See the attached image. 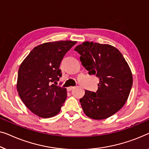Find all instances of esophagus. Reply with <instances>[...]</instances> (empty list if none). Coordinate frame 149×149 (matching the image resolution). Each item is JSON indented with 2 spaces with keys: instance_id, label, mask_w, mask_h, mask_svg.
I'll list each match as a JSON object with an SVG mask.
<instances>
[{
  "instance_id": "34e87169",
  "label": "esophagus",
  "mask_w": 149,
  "mask_h": 149,
  "mask_svg": "<svg viewBox=\"0 0 149 149\" xmlns=\"http://www.w3.org/2000/svg\"><path fill=\"white\" fill-rule=\"evenodd\" d=\"M74 88H75L74 86H70V87H68V91H72V90L74 89Z\"/></svg>"
}]
</instances>
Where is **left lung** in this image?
<instances>
[{
	"mask_svg": "<svg viewBox=\"0 0 149 149\" xmlns=\"http://www.w3.org/2000/svg\"><path fill=\"white\" fill-rule=\"evenodd\" d=\"M75 51L90 75L99 78L97 91H85L79 99L84 112L90 118L104 119L116 113L127 101L132 86L130 68L118 49L109 45L84 42Z\"/></svg>",
	"mask_w": 149,
	"mask_h": 149,
	"instance_id": "1",
	"label": "left lung"
}]
</instances>
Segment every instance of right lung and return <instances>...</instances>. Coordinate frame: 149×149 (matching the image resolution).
Returning a JSON list of instances; mask_svg holds the SVG:
<instances>
[{"mask_svg": "<svg viewBox=\"0 0 149 149\" xmlns=\"http://www.w3.org/2000/svg\"><path fill=\"white\" fill-rule=\"evenodd\" d=\"M76 42L65 40L42 44L21 64L17 83L19 96L36 116L49 118L59 113L67 98V89L56 85L62 75L60 64Z\"/></svg>", "mask_w": 149, "mask_h": 149, "instance_id": "add662e5", "label": "right lung"}]
</instances>
